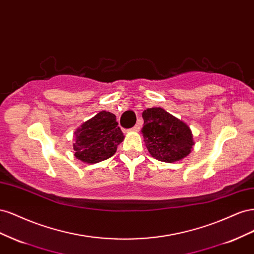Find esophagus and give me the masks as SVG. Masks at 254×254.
Segmentation results:
<instances>
[{
    "instance_id": "34e87169",
    "label": "esophagus",
    "mask_w": 254,
    "mask_h": 254,
    "mask_svg": "<svg viewBox=\"0 0 254 254\" xmlns=\"http://www.w3.org/2000/svg\"><path fill=\"white\" fill-rule=\"evenodd\" d=\"M131 130H133V131H139V130H140V124H139V123H137V124H135V125L131 128Z\"/></svg>"
}]
</instances>
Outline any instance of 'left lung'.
I'll return each mask as SVG.
<instances>
[{"mask_svg": "<svg viewBox=\"0 0 254 254\" xmlns=\"http://www.w3.org/2000/svg\"><path fill=\"white\" fill-rule=\"evenodd\" d=\"M142 133L150 155L159 161L173 163L187 157L194 141L190 127L162 108L143 111Z\"/></svg>", "mask_w": 254, "mask_h": 254, "instance_id": "obj_1", "label": "left lung"}]
</instances>
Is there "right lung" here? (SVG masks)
<instances>
[{
  "mask_svg": "<svg viewBox=\"0 0 254 254\" xmlns=\"http://www.w3.org/2000/svg\"><path fill=\"white\" fill-rule=\"evenodd\" d=\"M75 134V157L90 164L112 157L118 145L124 140L117 117L107 111L99 112L93 119L83 123Z\"/></svg>",
  "mask_w": 254,
  "mask_h": 254,
  "instance_id": "1",
  "label": "right lung"
}]
</instances>
